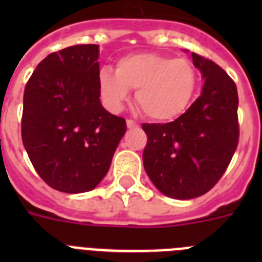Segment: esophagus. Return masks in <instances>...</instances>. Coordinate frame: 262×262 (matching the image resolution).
Here are the masks:
<instances>
[{
    "label": "esophagus",
    "mask_w": 262,
    "mask_h": 262,
    "mask_svg": "<svg viewBox=\"0 0 262 262\" xmlns=\"http://www.w3.org/2000/svg\"><path fill=\"white\" fill-rule=\"evenodd\" d=\"M139 124L136 123L135 120H133V119H127V127H128V128H135V127H138Z\"/></svg>",
    "instance_id": "1"
}]
</instances>
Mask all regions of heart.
Listing matches in <instances>:
<instances>
[{"instance_id": "obj_1", "label": "heart", "mask_w": 262, "mask_h": 262, "mask_svg": "<svg viewBox=\"0 0 262 262\" xmlns=\"http://www.w3.org/2000/svg\"><path fill=\"white\" fill-rule=\"evenodd\" d=\"M198 85L190 60L156 52L127 55L115 64V73L101 69L99 93L110 110L118 111L135 90V102L149 119L165 122L184 114Z\"/></svg>"}]
</instances>
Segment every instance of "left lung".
Wrapping results in <instances>:
<instances>
[{"label": "left lung", "instance_id": "left-lung-1", "mask_svg": "<svg viewBox=\"0 0 262 262\" xmlns=\"http://www.w3.org/2000/svg\"><path fill=\"white\" fill-rule=\"evenodd\" d=\"M205 78L202 94L169 123H143V163L163 194L191 200L211 190L239 143V97L232 78L212 60L191 53Z\"/></svg>", "mask_w": 262, "mask_h": 262}]
</instances>
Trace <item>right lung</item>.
Segmentation results:
<instances>
[{
    "instance_id": "right-lung-1",
    "label": "right lung",
    "mask_w": 262,
    "mask_h": 262,
    "mask_svg": "<svg viewBox=\"0 0 262 262\" xmlns=\"http://www.w3.org/2000/svg\"><path fill=\"white\" fill-rule=\"evenodd\" d=\"M98 46L77 45L50 53L27 81L22 142L48 186L85 193L102 181L126 133V120L99 101Z\"/></svg>"
}]
</instances>
